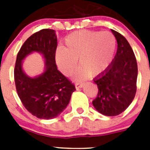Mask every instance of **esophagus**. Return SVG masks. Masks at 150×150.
Listing matches in <instances>:
<instances>
[{
	"mask_svg": "<svg viewBox=\"0 0 150 150\" xmlns=\"http://www.w3.org/2000/svg\"><path fill=\"white\" fill-rule=\"evenodd\" d=\"M83 86H84V83H76V84H75V87H76V88H83Z\"/></svg>",
	"mask_w": 150,
	"mask_h": 150,
	"instance_id": "34e87169",
	"label": "esophagus"
}]
</instances>
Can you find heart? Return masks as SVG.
<instances>
[{"mask_svg": "<svg viewBox=\"0 0 150 150\" xmlns=\"http://www.w3.org/2000/svg\"><path fill=\"white\" fill-rule=\"evenodd\" d=\"M64 47L55 52V61L64 74L70 76L77 64L80 67L74 78L83 80L90 75L104 72L112 62L116 48V40L110 32L79 30L68 34Z\"/></svg>", "mask_w": 150, "mask_h": 150, "instance_id": "heart-1", "label": "heart"}]
</instances>
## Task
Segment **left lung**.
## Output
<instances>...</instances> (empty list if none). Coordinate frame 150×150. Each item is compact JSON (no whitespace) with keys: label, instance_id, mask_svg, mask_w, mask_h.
I'll use <instances>...</instances> for the list:
<instances>
[{"label":"left lung","instance_id":"left-lung-1","mask_svg":"<svg viewBox=\"0 0 150 150\" xmlns=\"http://www.w3.org/2000/svg\"><path fill=\"white\" fill-rule=\"evenodd\" d=\"M117 40V52L110 66L94 82L98 88L92 101L95 109L107 116L120 115L134 100L137 91V64L124 36L111 30Z\"/></svg>","mask_w":150,"mask_h":150}]
</instances>
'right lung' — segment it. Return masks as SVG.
Masks as SVG:
<instances>
[{
    "instance_id": "1",
    "label": "right lung",
    "mask_w": 150,
    "mask_h": 150,
    "mask_svg": "<svg viewBox=\"0 0 150 150\" xmlns=\"http://www.w3.org/2000/svg\"><path fill=\"white\" fill-rule=\"evenodd\" d=\"M57 37L52 29H42L29 37L18 51L14 69V79L18 97L24 107L39 119L57 117L69 104L74 85L57 68L55 51ZM37 51L45 59V71L30 78L22 70V60Z\"/></svg>"
}]
</instances>
